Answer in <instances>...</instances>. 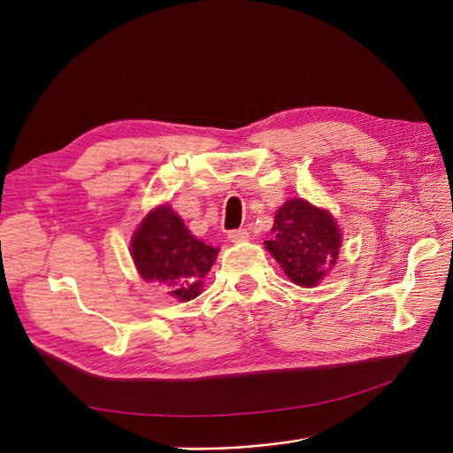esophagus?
<instances>
[{"instance_id": "obj_1", "label": "esophagus", "mask_w": 453, "mask_h": 453, "mask_svg": "<svg viewBox=\"0 0 453 453\" xmlns=\"http://www.w3.org/2000/svg\"><path fill=\"white\" fill-rule=\"evenodd\" d=\"M227 239L234 244H241L250 239V233H248V229H233L227 233Z\"/></svg>"}]
</instances>
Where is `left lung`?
Returning <instances> with one entry per match:
<instances>
[{
  "instance_id": "left-lung-1",
  "label": "left lung",
  "mask_w": 453,
  "mask_h": 453,
  "mask_svg": "<svg viewBox=\"0 0 453 453\" xmlns=\"http://www.w3.org/2000/svg\"><path fill=\"white\" fill-rule=\"evenodd\" d=\"M273 239L266 250L288 279L312 288L338 263L342 233L326 209L303 198H292L275 212Z\"/></svg>"
}]
</instances>
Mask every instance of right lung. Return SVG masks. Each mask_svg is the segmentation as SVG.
<instances>
[{
  "label": "right lung",
  "mask_w": 453,
  "mask_h": 453,
  "mask_svg": "<svg viewBox=\"0 0 453 453\" xmlns=\"http://www.w3.org/2000/svg\"><path fill=\"white\" fill-rule=\"evenodd\" d=\"M132 258L147 282H159L180 301L200 296L203 277L219 255L193 236L171 205L154 207L132 236Z\"/></svg>",
  "instance_id": "right-lung-1"
}]
</instances>
